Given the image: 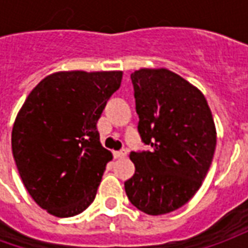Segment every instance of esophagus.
Listing matches in <instances>:
<instances>
[{"label":"esophagus","instance_id":"obj_1","mask_svg":"<svg viewBox=\"0 0 248 248\" xmlns=\"http://www.w3.org/2000/svg\"><path fill=\"white\" fill-rule=\"evenodd\" d=\"M126 155H127V151H126V150L115 151V153H114V158H115V159H119V158H124Z\"/></svg>","mask_w":248,"mask_h":248}]
</instances>
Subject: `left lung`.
Here are the masks:
<instances>
[{"mask_svg":"<svg viewBox=\"0 0 248 248\" xmlns=\"http://www.w3.org/2000/svg\"><path fill=\"white\" fill-rule=\"evenodd\" d=\"M131 81L138 131L151 151L130 154L135 172L124 190L138 210L163 215L182 207L202 186L217 129L203 93L174 71L140 69Z\"/></svg>","mask_w":248,"mask_h":248,"instance_id":"left-lung-1","label":"left lung"}]
</instances>
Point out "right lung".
I'll return each mask as SVG.
<instances>
[{
	"label": "right lung",
	"mask_w": 248,
	"mask_h": 248,
	"mask_svg": "<svg viewBox=\"0 0 248 248\" xmlns=\"http://www.w3.org/2000/svg\"><path fill=\"white\" fill-rule=\"evenodd\" d=\"M124 71H57L30 92L14 121L12 151L34 202L58 218L85 211L113 154L97 122Z\"/></svg>",
	"instance_id": "1"
}]
</instances>
